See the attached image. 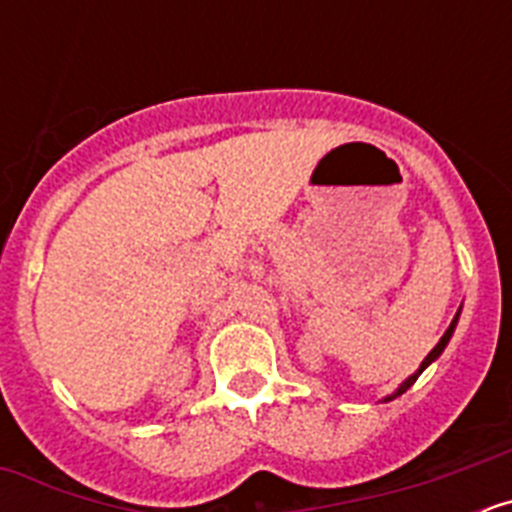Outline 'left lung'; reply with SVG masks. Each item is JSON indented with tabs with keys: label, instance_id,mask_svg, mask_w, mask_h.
I'll list each match as a JSON object with an SVG mask.
<instances>
[{
	"label": "left lung",
	"instance_id": "obj_1",
	"mask_svg": "<svg viewBox=\"0 0 512 512\" xmlns=\"http://www.w3.org/2000/svg\"><path fill=\"white\" fill-rule=\"evenodd\" d=\"M459 315H461V307H459V310H456L454 320H451V325H449V328H446V333H443V336H441V341H438V343H436V346H433V348H431V354L425 356V359H423V364H420V366H418V372H415V374H410V377H408V379H405V382H402V384H400V387H397V390H395V392H392V395H387V397H384V400H382V402H390V400H395V397H400V395H402V392H408V390H410V387H413V384H415V379H418V377H420V374H423V372H425V369H428V366H431V364H433V361H436V359H438V356H441V354H443V348L449 346L451 336H454V330H456V323H459Z\"/></svg>",
	"mask_w": 512,
	"mask_h": 512
}]
</instances>
